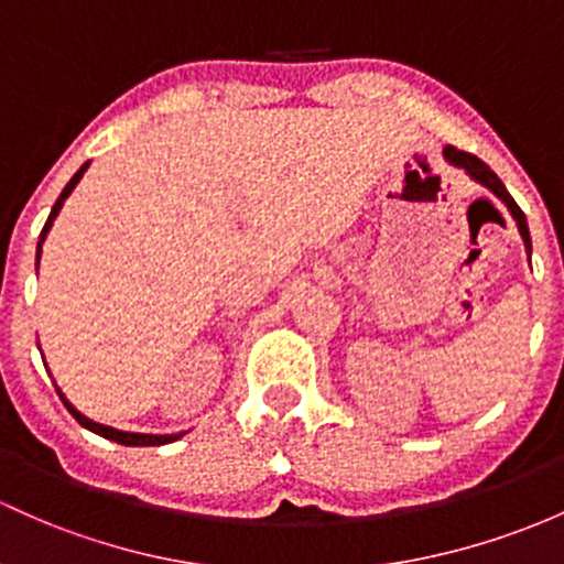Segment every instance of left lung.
<instances>
[{"label": "left lung", "instance_id": "1", "mask_svg": "<svg viewBox=\"0 0 564 564\" xmlns=\"http://www.w3.org/2000/svg\"><path fill=\"white\" fill-rule=\"evenodd\" d=\"M444 155L454 163V166H463L465 172L470 174V177L478 180V183H481V185H487L489 191L495 193V196H498V198H502V202H506V207L511 209L513 220H517L519 234H522V239H524V245H527V252H530V247H532V245H530V231H527L524 212L519 209V204H517V202H513L511 193H508V191H506V185L500 183L498 174H495L492 169H489L487 163H484L481 159H476L474 153H465V150H457V148H454V144H446V148H444Z\"/></svg>", "mask_w": 564, "mask_h": 564}]
</instances>
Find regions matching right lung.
Listing matches in <instances>:
<instances>
[{
    "mask_svg": "<svg viewBox=\"0 0 564 564\" xmlns=\"http://www.w3.org/2000/svg\"><path fill=\"white\" fill-rule=\"evenodd\" d=\"M86 169H88V163H86V166H80V169H77V174H75V177L69 180V183H66V187H64V191H62V196H58V202L53 204V209H51V217H47L45 228H42V234H40V245H37V260H40L42 241H45V234L51 231V223L56 220V215H58V209H62L64 198L69 196L72 191H75V185L80 183V177H83V172H86ZM58 395H62V392H58ZM62 401H64L66 409H69V414L75 416V420L80 422L83 427H88V430H94V433L105 435V438L115 441V444H123V446H161V444H172V441H177V438H180V435H142V433H120V430H115V427H105V425H99V422H90L88 416H83V414H80V411H77V409H72V403L66 401L64 395H62Z\"/></svg>",
    "mask_w": 564,
    "mask_h": 564,
    "instance_id": "1",
    "label": "right lung"
}]
</instances>
